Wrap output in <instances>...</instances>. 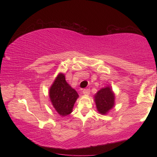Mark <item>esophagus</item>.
I'll return each instance as SVG.
<instances>
[{
    "label": "esophagus",
    "mask_w": 157,
    "mask_h": 157,
    "mask_svg": "<svg viewBox=\"0 0 157 157\" xmlns=\"http://www.w3.org/2000/svg\"><path fill=\"white\" fill-rule=\"evenodd\" d=\"M83 94L84 95H89V94H90V89H84L83 90Z\"/></svg>",
    "instance_id": "esophagus-1"
}]
</instances>
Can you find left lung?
<instances>
[{
	"label": "left lung",
	"instance_id": "left-lung-1",
	"mask_svg": "<svg viewBox=\"0 0 157 157\" xmlns=\"http://www.w3.org/2000/svg\"><path fill=\"white\" fill-rule=\"evenodd\" d=\"M94 100L98 112L105 115L114 107L115 95L111 87L107 86L97 92L94 96Z\"/></svg>",
	"mask_w": 157,
	"mask_h": 157
}]
</instances>
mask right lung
I'll return each mask as SVG.
<instances>
[{"label":"right lung","mask_w":157,"mask_h":157,"mask_svg":"<svg viewBox=\"0 0 157 157\" xmlns=\"http://www.w3.org/2000/svg\"><path fill=\"white\" fill-rule=\"evenodd\" d=\"M49 97L57 112L62 116H68L79 95L65 79L64 74L60 73L49 90Z\"/></svg>","instance_id":"obj_1"}]
</instances>
